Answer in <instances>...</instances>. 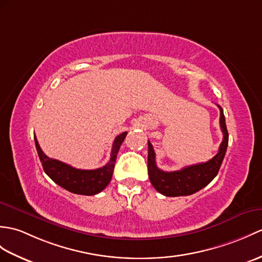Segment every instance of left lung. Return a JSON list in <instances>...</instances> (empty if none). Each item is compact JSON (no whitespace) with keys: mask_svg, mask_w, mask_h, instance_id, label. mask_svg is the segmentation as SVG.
Here are the masks:
<instances>
[{"mask_svg":"<svg viewBox=\"0 0 262 262\" xmlns=\"http://www.w3.org/2000/svg\"><path fill=\"white\" fill-rule=\"evenodd\" d=\"M217 107L220 109V126L223 133V139L219 147L217 154L208 162L186 166L180 171L164 172L156 165L155 151L148 141V178L151 185L157 192L165 196L172 198L191 195V194L200 191L201 188L205 187L215 178L221 167L229 143V134L223 109L219 105Z\"/></svg>","mask_w":262,"mask_h":262,"instance_id":"left-lung-1","label":"left lung"}]
</instances>
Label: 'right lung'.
Returning <instances> with one entry per match:
<instances>
[{
	"label": "right lung",
	"mask_w": 262,
	"mask_h": 262,
	"mask_svg": "<svg viewBox=\"0 0 262 262\" xmlns=\"http://www.w3.org/2000/svg\"><path fill=\"white\" fill-rule=\"evenodd\" d=\"M127 135V132L121 133L115 138L111 153V160L105 166L97 169H78L68 164L48 157L42 151L38 139L34 136V143L39 159L46 174L54 183L67 191L81 195H95L105 188L113 178V172L116 162L117 153Z\"/></svg>",
	"instance_id": "add662e5"
}]
</instances>
